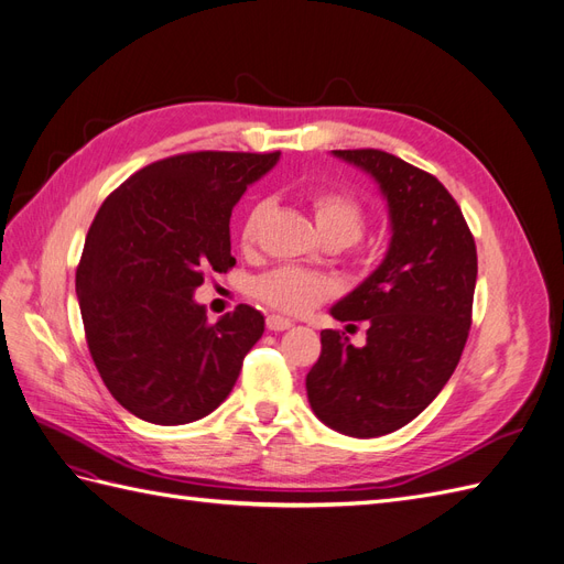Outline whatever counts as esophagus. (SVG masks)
Masks as SVG:
<instances>
[{"label":"esophagus","mask_w":564,"mask_h":564,"mask_svg":"<svg viewBox=\"0 0 564 564\" xmlns=\"http://www.w3.org/2000/svg\"><path fill=\"white\" fill-rule=\"evenodd\" d=\"M265 327H268L270 332H284V329H289V327H294V324H292V319H286V317H282V315H268V317H265Z\"/></svg>","instance_id":"34e87169"}]
</instances>
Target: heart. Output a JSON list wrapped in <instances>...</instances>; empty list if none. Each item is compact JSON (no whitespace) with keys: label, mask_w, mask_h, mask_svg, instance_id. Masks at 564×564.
I'll list each match as a JSON object with an SVG mask.
<instances>
[{"label":"heart","mask_w":564,"mask_h":564,"mask_svg":"<svg viewBox=\"0 0 564 564\" xmlns=\"http://www.w3.org/2000/svg\"><path fill=\"white\" fill-rule=\"evenodd\" d=\"M311 209L324 240H338L344 245H350L362 235L367 224L365 204L346 191L313 193ZM265 212L268 204L256 202L245 214L240 228L242 247H251L256 242V235H259ZM332 292L334 284L324 275H319V272L292 265L263 272V275L256 278L251 284V294L256 299L270 305V308L289 315H303L313 311L315 305L322 303Z\"/></svg>","instance_id":"b5f03b06"}]
</instances>
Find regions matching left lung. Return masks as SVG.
Here are the masks:
<instances>
[{"mask_svg": "<svg viewBox=\"0 0 564 564\" xmlns=\"http://www.w3.org/2000/svg\"><path fill=\"white\" fill-rule=\"evenodd\" d=\"M334 155L379 183L392 237L383 263L332 308L338 322H367V344L324 329L305 390L329 429L379 437L416 419L454 373L470 332L477 251L433 174L373 148Z\"/></svg>", "mask_w": 564, "mask_h": 564, "instance_id": "1", "label": "left lung"}]
</instances>
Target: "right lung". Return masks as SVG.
I'll list each match as a JSON object with an SVG mask.
<instances>
[{
    "label": "right lung",
    "mask_w": 564,
    "mask_h": 564,
    "mask_svg": "<svg viewBox=\"0 0 564 564\" xmlns=\"http://www.w3.org/2000/svg\"><path fill=\"white\" fill-rule=\"evenodd\" d=\"M280 152H185L127 178L98 209L77 265V299L100 379L158 425L212 414L265 329L240 303L218 322L195 303L204 270L228 272L230 214Z\"/></svg>",
    "instance_id": "1"
}]
</instances>
